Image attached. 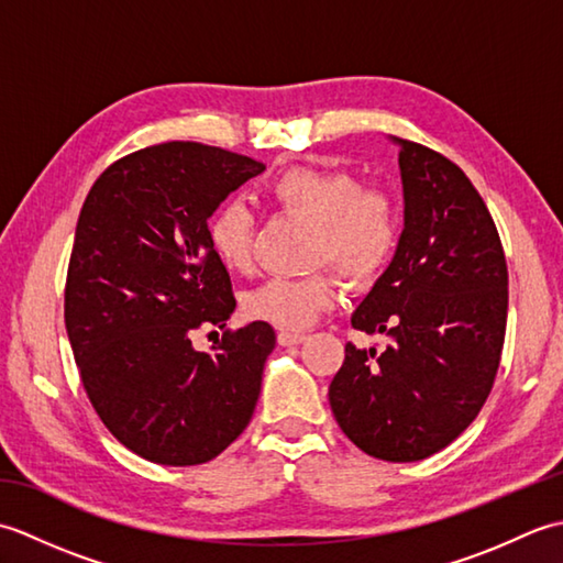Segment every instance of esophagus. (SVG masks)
Segmentation results:
<instances>
[{
	"instance_id": "1",
	"label": "esophagus",
	"mask_w": 563,
	"mask_h": 563,
	"mask_svg": "<svg viewBox=\"0 0 563 563\" xmlns=\"http://www.w3.org/2000/svg\"><path fill=\"white\" fill-rule=\"evenodd\" d=\"M305 341V333H300V331H280L278 333V343L280 345H297V343H302Z\"/></svg>"
}]
</instances>
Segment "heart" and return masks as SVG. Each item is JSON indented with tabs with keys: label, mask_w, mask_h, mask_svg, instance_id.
Masks as SVG:
<instances>
[{
	"label": "heart",
	"mask_w": 563,
	"mask_h": 563,
	"mask_svg": "<svg viewBox=\"0 0 563 563\" xmlns=\"http://www.w3.org/2000/svg\"><path fill=\"white\" fill-rule=\"evenodd\" d=\"M266 196L275 208L314 222L312 263H331L351 280H367L387 266L399 239V210L389 194L363 188L351 172L290 166L275 174ZM208 242L227 271L244 273L254 256V218L242 200H227L208 220ZM336 300L331 275L271 278L246 292L244 312L283 331L314 324Z\"/></svg>",
	"instance_id": "1"
}]
</instances>
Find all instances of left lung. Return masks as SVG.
<instances>
[{
	"label": "left lung",
	"mask_w": 563,
	"mask_h": 563,
	"mask_svg": "<svg viewBox=\"0 0 563 563\" xmlns=\"http://www.w3.org/2000/svg\"><path fill=\"white\" fill-rule=\"evenodd\" d=\"M399 147L404 230L387 271L351 314L382 351L345 345L329 404L369 457L418 462L448 448L494 387L508 319V268L486 202L457 164Z\"/></svg>",
	"instance_id": "obj_1"
}]
</instances>
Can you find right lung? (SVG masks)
<instances>
[{"label": "right lung", "mask_w": 563, "mask_h": 563, "mask_svg": "<svg viewBox=\"0 0 563 563\" xmlns=\"http://www.w3.org/2000/svg\"><path fill=\"white\" fill-rule=\"evenodd\" d=\"M266 166L198 142L118 159L84 200L65 285V327L103 426L140 457L202 464L254 416L275 331L251 321L196 351L200 324L224 329L236 300L208 220Z\"/></svg>", "instance_id": "obj_1"}]
</instances>
